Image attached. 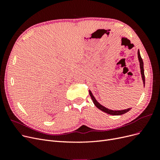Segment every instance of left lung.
<instances>
[{"label":"left lung","mask_w":160,"mask_h":160,"mask_svg":"<svg viewBox=\"0 0 160 160\" xmlns=\"http://www.w3.org/2000/svg\"><path fill=\"white\" fill-rule=\"evenodd\" d=\"M138 59H139V67H140V71H141V75H142V81L143 83V86L145 87V75H144V69H143V60L141 57V55H140V52L139 51H138ZM89 95L91 98V99L93 100V102L94 103V105L96 106L97 108L98 109H99L100 110H101L103 112L109 114V115H123L125 113L128 112L129 111H130L132 109V108H128L126 109H123V110H111L107 108L104 107L103 105H102L101 104H100L97 99L95 98L94 95L92 93V92L89 90Z\"/></svg>","instance_id":"obj_1"}]
</instances>
